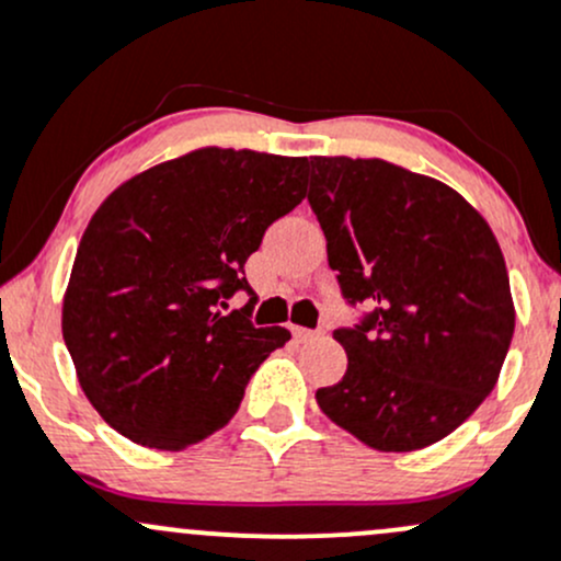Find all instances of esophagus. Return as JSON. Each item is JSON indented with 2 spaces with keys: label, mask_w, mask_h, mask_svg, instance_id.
Returning a JSON list of instances; mask_svg holds the SVG:
<instances>
[{
  "label": "esophagus",
  "mask_w": 561,
  "mask_h": 561,
  "mask_svg": "<svg viewBox=\"0 0 561 561\" xmlns=\"http://www.w3.org/2000/svg\"><path fill=\"white\" fill-rule=\"evenodd\" d=\"M293 335H296L298 341H314V339H322L325 335V330H309V328H293Z\"/></svg>",
  "instance_id": "obj_1"
}]
</instances>
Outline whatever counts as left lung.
<instances>
[{
  "mask_svg": "<svg viewBox=\"0 0 561 561\" xmlns=\"http://www.w3.org/2000/svg\"><path fill=\"white\" fill-rule=\"evenodd\" d=\"M309 167L341 296L370 309L333 333L350 365L317 403L370 449H424L497 385L516 325L503 252L479 211L433 176L379 158Z\"/></svg>",
  "mask_w": 561,
  "mask_h": 561,
  "instance_id": "8db88e82",
  "label": "left lung"
}]
</instances>
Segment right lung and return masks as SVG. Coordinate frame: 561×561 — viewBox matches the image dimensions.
I'll list each match as a JSON object with an SVG mask.
<instances>
[{"mask_svg":"<svg viewBox=\"0 0 561 561\" xmlns=\"http://www.w3.org/2000/svg\"><path fill=\"white\" fill-rule=\"evenodd\" d=\"M309 158L187 152L123 182L88 222L61 330L85 398L134 444L180 451L226 427L290 341L255 328L244 263L304 202ZM236 291L244 310L226 312Z\"/></svg>","mask_w":561,"mask_h":561,"instance_id":"1","label":"right lung"}]
</instances>
